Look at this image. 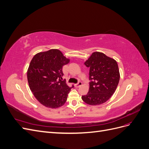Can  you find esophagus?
<instances>
[{
	"label": "esophagus",
	"instance_id": "esophagus-1",
	"mask_svg": "<svg viewBox=\"0 0 149 149\" xmlns=\"http://www.w3.org/2000/svg\"><path fill=\"white\" fill-rule=\"evenodd\" d=\"M81 85H82V83L81 82V81H79L77 84H74V87H75V88H79V87H80Z\"/></svg>",
	"mask_w": 149,
	"mask_h": 149
}]
</instances>
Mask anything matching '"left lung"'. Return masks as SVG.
I'll use <instances>...</instances> for the list:
<instances>
[{"label": "left lung", "mask_w": 149, "mask_h": 149, "mask_svg": "<svg viewBox=\"0 0 149 149\" xmlns=\"http://www.w3.org/2000/svg\"><path fill=\"white\" fill-rule=\"evenodd\" d=\"M84 65L89 68V88L82 100L88 104L100 105L112 96L118 87L120 73L117 61L101 52H94Z\"/></svg>", "instance_id": "left-lung-1"}]
</instances>
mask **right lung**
<instances>
[{
    "label": "right lung",
    "mask_w": 149,
    "mask_h": 149,
    "mask_svg": "<svg viewBox=\"0 0 149 149\" xmlns=\"http://www.w3.org/2000/svg\"><path fill=\"white\" fill-rule=\"evenodd\" d=\"M70 59L57 49L40 52L33 57L27 71V79L35 98L47 107L56 109L66 102L72 88L62 81V68Z\"/></svg>",
    "instance_id": "1"
}]
</instances>
